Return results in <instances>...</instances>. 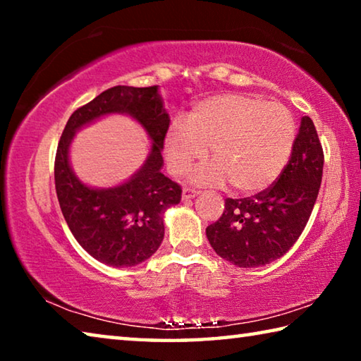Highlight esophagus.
<instances>
[{"label": "esophagus", "mask_w": 361, "mask_h": 361, "mask_svg": "<svg viewBox=\"0 0 361 361\" xmlns=\"http://www.w3.org/2000/svg\"><path fill=\"white\" fill-rule=\"evenodd\" d=\"M195 195H199V191H195V189H189V188H185L183 189V200H189V199H194Z\"/></svg>", "instance_id": "esophagus-1"}]
</instances>
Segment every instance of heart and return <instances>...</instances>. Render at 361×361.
I'll return each mask as SVG.
<instances>
[{"mask_svg": "<svg viewBox=\"0 0 361 361\" xmlns=\"http://www.w3.org/2000/svg\"><path fill=\"white\" fill-rule=\"evenodd\" d=\"M295 121L285 106L258 97L216 95L199 102L185 122H173L164 140L167 166L183 175L212 151L215 162L199 169L200 185H226L258 194L283 172L295 146Z\"/></svg>", "mask_w": 361, "mask_h": 361, "instance_id": "heart-1", "label": "heart"}]
</instances>
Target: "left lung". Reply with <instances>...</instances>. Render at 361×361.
Wrapping results in <instances>:
<instances>
[{
	"label": "left lung",
	"instance_id": "obj_1",
	"mask_svg": "<svg viewBox=\"0 0 361 361\" xmlns=\"http://www.w3.org/2000/svg\"><path fill=\"white\" fill-rule=\"evenodd\" d=\"M323 149L309 116L301 119L291 157L277 181L245 199H226L224 212L207 228V239L237 267L276 261L299 239L319 195Z\"/></svg>",
	"mask_w": 361,
	"mask_h": 361
}]
</instances>
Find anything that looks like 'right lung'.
<instances>
[{
    "instance_id": "add662e5",
    "label": "right lung",
    "mask_w": 361,
    "mask_h": 361,
    "mask_svg": "<svg viewBox=\"0 0 361 361\" xmlns=\"http://www.w3.org/2000/svg\"><path fill=\"white\" fill-rule=\"evenodd\" d=\"M108 114L135 118L149 133L152 148L144 166L129 180L111 188H92L72 170L69 146L78 130ZM169 124L159 85H116L78 108L66 122L54 167L59 204L79 245L103 264L137 266L161 247L164 213L181 200V188L161 172Z\"/></svg>"
}]
</instances>
